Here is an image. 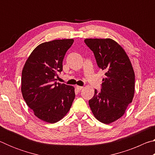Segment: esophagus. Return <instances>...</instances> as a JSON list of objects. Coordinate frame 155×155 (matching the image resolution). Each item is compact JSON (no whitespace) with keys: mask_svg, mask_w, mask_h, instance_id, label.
Returning <instances> with one entry per match:
<instances>
[{"mask_svg":"<svg viewBox=\"0 0 155 155\" xmlns=\"http://www.w3.org/2000/svg\"><path fill=\"white\" fill-rule=\"evenodd\" d=\"M83 88V87H82V86H78L77 85V87H76V89H77L78 91H80Z\"/></svg>","mask_w":155,"mask_h":155,"instance_id":"esophagus-1","label":"esophagus"}]
</instances>
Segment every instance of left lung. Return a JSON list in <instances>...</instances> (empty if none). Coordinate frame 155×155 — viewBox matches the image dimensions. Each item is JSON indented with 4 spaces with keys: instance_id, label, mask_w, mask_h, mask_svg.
<instances>
[{
    "instance_id": "8db88e82",
    "label": "left lung",
    "mask_w": 155,
    "mask_h": 155,
    "mask_svg": "<svg viewBox=\"0 0 155 155\" xmlns=\"http://www.w3.org/2000/svg\"><path fill=\"white\" fill-rule=\"evenodd\" d=\"M93 51L98 66L105 71L101 91L95 90L89 101L94 117L104 124L120 118L133 101L135 93V72L122 47L112 39H85Z\"/></svg>"
}]
</instances>
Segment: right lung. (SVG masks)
Here are the masks:
<instances>
[{
    "label": "right lung",
    "mask_w": 155,
    "mask_h": 155,
    "mask_svg": "<svg viewBox=\"0 0 155 155\" xmlns=\"http://www.w3.org/2000/svg\"><path fill=\"white\" fill-rule=\"evenodd\" d=\"M73 39L46 41L33 50L22 72L23 98L34 115L48 123L61 120L75 98L74 87L56 82L63 70V60Z\"/></svg>",
    "instance_id": "add662e5"
}]
</instances>
